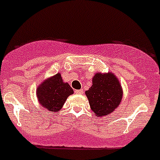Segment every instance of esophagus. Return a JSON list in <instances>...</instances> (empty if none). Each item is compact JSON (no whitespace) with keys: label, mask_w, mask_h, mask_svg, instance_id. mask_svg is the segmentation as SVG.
<instances>
[{"label":"esophagus","mask_w":160,"mask_h":160,"mask_svg":"<svg viewBox=\"0 0 160 160\" xmlns=\"http://www.w3.org/2000/svg\"><path fill=\"white\" fill-rule=\"evenodd\" d=\"M75 92L77 93V94H82L83 92H84V91H83L82 89H77V90H75Z\"/></svg>","instance_id":"obj_1"}]
</instances>
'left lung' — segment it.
<instances>
[{
	"instance_id": "8db88e82",
	"label": "left lung",
	"mask_w": 160,
	"mask_h": 160,
	"mask_svg": "<svg viewBox=\"0 0 160 160\" xmlns=\"http://www.w3.org/2000/svg\"><path fill=\"white\" fill-rule=\"evenodd\" d=\"M92 111L98 116L113 112L122 99L121 85L112 73H97L91 88L85 92Z\"/></svg>"
}]
</instances>
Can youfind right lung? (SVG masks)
<instances>
[{
    "label": "right lung",
    "instance_id": "1",
    "mask_svg": "<svg viewBox=\"0 0 160 160\" xmlns=\"http://www.w3.org/2000/svg\"><path fill=\"white\" fill-rule=\"evenodd\" d=\"M73 89L68 83H63L60 73L43 82L37 88L39 102L46 111H60L66 100L73 93Z\"/></svg>",
    "mask_w": 160,
    "mask_h": 160
}]
</instances>
